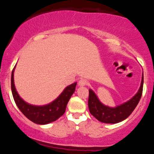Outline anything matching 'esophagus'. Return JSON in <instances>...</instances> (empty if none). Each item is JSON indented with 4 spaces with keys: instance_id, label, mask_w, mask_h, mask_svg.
Instances as JSON below:
<instances>
[{
    "instance_id": "1",
    "label": "esophagus",
    "mask_w": 154,
    "mask_h": 154,
    "mask_svg": "<svg viewBox=\"0 0 154 154\" xmlns=\"http://www.w3.org/2000/svg\"><path fill=\"white\" fill-rule=\"evenodd\" d=\"M86 85H87V80L85 79H81L78 82V85L80 86V87L81 86Z\"/></svg>"
}]
</instances>
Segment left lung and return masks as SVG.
<instances>
[{"instance_id": "8db88e82", "label": "left lung", "mask_w": 154, "mask_h": 154, "mask_svg": "<svg viewBox=\"0 0 154 154\" xmlns=\"http://www.w3.org/2000/svg\"><path fill=\"white\" fill-rule=\"evenodd\" d=\"M143 72L140 86L137 93L130 100L125 103L110 107L104 105L92 89H89L88 107L91 114L98 121L106 124H116L123 121L128 117L138 104L143 93Z\"/></svg>"}]
</instances>
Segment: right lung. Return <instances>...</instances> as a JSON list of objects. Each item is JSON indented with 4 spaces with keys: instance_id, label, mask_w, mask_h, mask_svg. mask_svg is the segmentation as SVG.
Returning a JSON list of instances; mask_svg holds the SVG:
<instances>
[{
    "instance_id": "right-lung-1",
    "label": "right lung",
    "mask_w": 154,
    "mask_h": 154,
    "mask_svg": "<svg viewBox=\"0 0 154 154\" xmlns=\"http://www.w3.org/2000/svg\"><path fill=\"white\" fill-rule=\"evenodd\" d=\"M15 67L11 73V92L17 107L27 119L38 125H47L57 120L64 114L67 103L75 93L77 82L64 88L62 93L51 103L43 106L32 105L24 101L19 95L14 85Z\"/></svg>"
}]
</instances>
